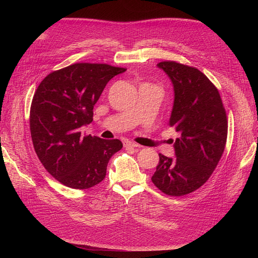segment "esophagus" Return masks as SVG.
I'll return each mask as SVG.
<instances>
[{
	"label": "esophagus",
	"instance_id": "1",
	"mask_svg": "<svg viewBox=\"0 0 258 258\" xmlns=\"http://www.w3.org/2000/svg\"><path fill=\"white\" fill-rule=\"evenodd\" d=\"M123 146L124 147H140V145L139 144H137V143H134V142H131V141H123Z\"/></svg>",
	"mask_w": 258,
	"mask_h": 258
}]
</instances>
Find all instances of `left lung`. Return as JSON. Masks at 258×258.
<instances>
[{"label": "left lung", "instance_id": "1", "mask_svg": "<svg viewBox=\"0 0 258 258\" xmlns=\"http://www.w3.org/2000/svg\"><path fill=\"white\" fill-rule=\"evenodd\" d=\"M173 85L169 126L179 137L174 158L159 154L152 181L169 196H184L204 185L225 150L228 122L218 90L198 69L162 61L157 64Z\"/></svg>", "mask_w": 258, "mask_h": 258}]
</instances>
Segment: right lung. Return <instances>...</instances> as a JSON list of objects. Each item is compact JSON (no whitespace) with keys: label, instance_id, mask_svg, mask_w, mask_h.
Returning <instances> with one entry per match:
<instances>
[{"label":"right lung","instance_id":"1","mask_svg":"<svg viewBox=\"0 0 258 258\" xmlns=\"http://www.w3.org/2000/svg\"><path fill=\"white\" fill-rule=\"evenodd\" d=\"M126 71L98 63H75L48 74L34 93L30 130L44 168L68 187L87 189L102 182L110 158L121 150L118 139L82 134L92 121L93 105L106 84Z\"/></svg>","mask_w":258,"mask_h":258}]
</instances>
